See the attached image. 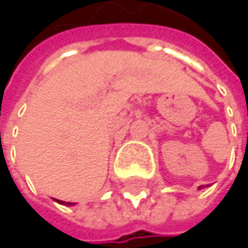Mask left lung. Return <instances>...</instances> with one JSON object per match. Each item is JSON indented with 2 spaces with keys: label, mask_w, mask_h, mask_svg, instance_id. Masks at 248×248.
I'll list each match as a JSON object with an SVG mask.
<instances>
[{
  "label": "left lung",
  "mask_w": 248,
  "mask_h": 248,
  "mask_svg": "<svg viewBox=\"0 0 248 248\" xmlns=\"http://www.w3.org/2000/svg\"><path fill=\"white\" fill-rule=\"evenodd\" d=\"M202 188H205V186H204V185H201V186H200L198 189H202Z\"/></svg>",
  "instance_id": "left-lung-1"
}]
</instances>
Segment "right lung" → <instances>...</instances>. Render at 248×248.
<instances>
[{"mask_svg":"<svg viewBox=\"0 0 248 248\" xmlns=\"http://www.w3.org/2000/svg\"><path fill=\"white\" fill-rule=\"evenodd\" d=\"M56 202H59V204H63V205H67V207H72V205H75V202H66V201H60V200H56Z\"/></svg>","mask_w":248,"mask_h":248,"instance_id":"add662e5","label":"right lung"}]
</instances>
